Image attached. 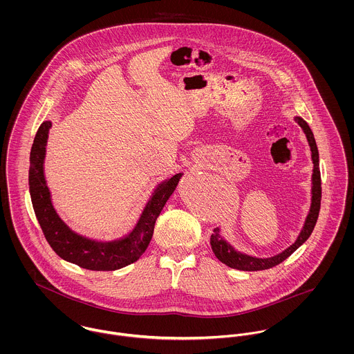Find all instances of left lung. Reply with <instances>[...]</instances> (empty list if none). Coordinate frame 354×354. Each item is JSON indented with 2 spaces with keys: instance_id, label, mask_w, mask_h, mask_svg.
<instances>
[{
  "instance_id": "8db88e82",
  "label": "left lung",
  "mask_w": 354,
  "mask_h": 354,
  "mask_svg": "<svg viewBox=\"0 0 354 354\" xmlns=\"http://www.w3.org/2000/svg\"><path fill=\"white\" fill-rule=\"evenodd\" d=\"M296 121L299 122V125L303 128L304 132L306 135V139L309 142L310 151H312V160H313L312 204H310V209L306 216L303 230H301L297 241L293 245H290L288 250H285L283 252L279 253L277 256H272V257H268V259H259V257H253V256H248V254L234 251L219 236V229H214V234L211 236V248L215 253V256L222 263H225L226 266H229L232 268H237V270H243V271H257V270H267L274 266H278L285 259H288L299 247H301L315 229V225H316L317 216H319V211H320V201H322V178H320V169H319V151H317V146H316V142H315V138H313V133H312L309 125L300 117H296Z\"/></svg>"
}]
</instances>
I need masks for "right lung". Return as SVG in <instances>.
<instances>
[{
  "label": "right lung",
  "instance_id": "obj_1",
  "mask_svg": "<svg viewBox=\"0 0 354 354\" xmlns=\"http://www.w3.org/2000/svg\"><path fill=\"white\" fill-rule=\"evenodd\" d=\"M50 121L41 124L30 153V194L37 219L53 251L61 259L94 271H114L136 261L147 250L153 233L155 221L163 205L174 192L181 177L176 174L160 184L147 203L136 227L125 239L111 243H98L73 233L57 215L51 204L50 192L44 176Z\"/></svg>",
  "mask_w": 354,
  "mask_h": 354
}]
</instances>
